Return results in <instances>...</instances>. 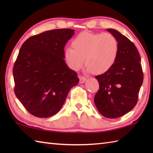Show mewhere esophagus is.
I'll use <instances>...</instances> for the list:
<instances>
[{
  "mask_svg": "<svg viewBox=\"0 0 153 153\" xmlns=\"http://www.w3.org/2000/svg\"><path fill=\"white\" fill-rule=\"evenodd\" d=\"M85 81H86V78H85V77L79 76V82H80V83H85Z\"/></svg>",
  "mask_w": 153,
  "mask_h": 153,
  "instance_id": "1",
  "label": "esophagus"
}]
</instances>
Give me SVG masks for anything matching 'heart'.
<instances>
[{
	"label": "heart",
	"instance_id": "heart-1",
	"mask_svg": "<svg viewBox=\"0 0 153 153\" xmlns=\"http://www.w3.org/2000/svg\"><path fill=\"white\" fill-rule=\"evenodd\" d=\"M72 47H67L64 52L70 67L78 70L85 60L86 71L103 74L114 64L118 53V43L113 35L93 33L83 31L72 41Z\"/></svg>",
	"mask_w": 153,
	"mask_h": 153
}]
</instances>
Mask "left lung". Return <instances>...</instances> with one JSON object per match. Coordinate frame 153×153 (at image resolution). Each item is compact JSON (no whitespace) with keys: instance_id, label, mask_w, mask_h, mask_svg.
<instances>
[{"instance_id":"8db88e82","label":"left lung","mask_w":153,"mask_h":153,"mask_svg":"<svg viewBox=\"0 0 153 153\" xmlns=\"http://www.w3.org/2000/svg\"><path fill=\"white\" fill-rule=\"evenodd\" d=\"M118 43L114 64L95 77L99 83L94 102L97 110L108 118L121 117L134 108L143 81L141 57L135 45L118 31L106 29Z\"/></svg>"}]
</instances>
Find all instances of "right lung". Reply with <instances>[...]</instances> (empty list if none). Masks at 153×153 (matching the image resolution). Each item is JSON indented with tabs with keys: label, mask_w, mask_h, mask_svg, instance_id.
<instances>
[{
	"label": "right lung",
	"mask_w": 153,
	"mask_h": 153,
	"mask_svg": "<svg viewBox=\"0 0 153 153\" xmlns=\"http://www.w3.org/2000/svg\"><path fill=\"white\" fill-rule=\"evenodd\" d=\"M71 29L44 31L22 45L13 68L16 97L38 118L56 114L79 78L64 60V47L74 34Z\"/></svg>",
	"instance_id": "1"
}]
</instances>
